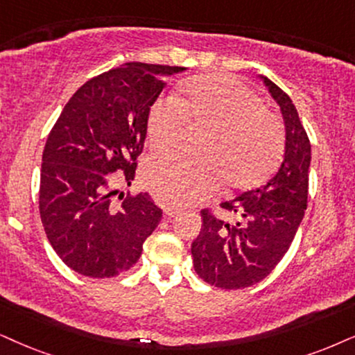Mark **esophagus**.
I'll return each mask as SVG.
<instances>
[{"label":"esophagus","instance_id":"34e87169","mask_svg":"<svg viewBox=\"0 0 355 355\" xmlns=\"http://www.w3.org/2000/svg\"><path fill=\"white\" fill-rule=\"evenodd\" d=\"M164 211H165V214H167L168 218H173V216H177L178 213H180V208H177V206H165Z\"/></svg>","mask_w":355,"mask_h":355}]
</instances>
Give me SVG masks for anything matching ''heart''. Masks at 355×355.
<instances>
[{
    "instance_id": "1",
    "label": "heart",
    "mask_w": 355,
    "mask_h": 355,
    "mask_svg": "<svg viewBox=\"0 0 355 355\" xmlns=\"http://www.w3.org/2000/svg\"><path fill=\"white\" fill-rule=\"evenodd\" d=\"M190 128H206L201 155L160 154L144 165V182L160 200L190 205L223 182L252 188L270 175L284 152V129L249 87L230 75H201L183 83L180 96L159 100L147 114V137L157 150L178 147Z\"/></svg>"
}]
</instances>
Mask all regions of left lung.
Returning <instances> with one entry per match:
<instances>
[{"mask_svg":"<svg viewBox=\"0 0 355 355\" xmlns=\"http://www.w3.org/2000/svg\"><path fill=\"white\" fill-rule=\"evenodd\" d=\"M260 78L280 106L285 154L266 185L221 203L234 221L201 211L203 224L191 244L193 267L218 288H245L263 280L284 259L306 209L311 144L290 96L272 80Z\"/></svg>","mask_w":355,"mask_h":355,"instance_id":"obj_1","label":"left lung"}]
</instances>
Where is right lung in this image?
<instances>
[{
  "mask_svg": "<svg viewBox=\"0 0 355 355\" xmlns=\"http://www.w3.org/2000/svg\"><path fill=\"white\" fill-rule=\"evenodd\" d=\"M185 67L129 62L88 80L49 134L40 167L39 209L47 239L71 270L111 278L136 266L162 209L147 193L113 200L114 172L136 175L147 114L165 78Z\"/></svg>",
  "mask_w": 355,
  "mask_h": 355,
  "instance_id": "obj_1",
  "label": "right lung"
}]
</instances>
